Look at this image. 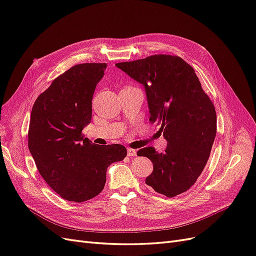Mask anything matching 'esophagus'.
Returning a JSON list of instances; mask_svg holds the SVG:
<instances>
[{"label": "esophagus", "instance_id": "obj_1", "mask_svg": "<svg viewBox=\"0 0 256 256\" xmlns=\"http://www.w3.org/2000/svg\"><path fill=\"white\" fill-rule=\"evenodd\" d=\"M127 152H128V156H129V157H134V156H136V150L128 148Z\"/></svg>", "mask_w": 256, "mask_h": 256}]
</instances>
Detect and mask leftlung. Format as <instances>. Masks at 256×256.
<instances>
[{
	"label": "left lung",
	"instance_id": "1",
	"mask_svg": "<svg viewBox=\"0 0 256 256\" xmlns=\"http://www.w3.org/2000/svg\"><path fill=\"white\" fill-rule=\"evenodd\" d=\"M116 67L144 85L150 122L160 126L168 141L162 152L152 146L136 152L154 164L146 184L168 198L189 190L203 172L216 132L214 106L194 69L168 54L122 62Z\"/></svg>",
	"mask_w": 256,
	"mask_h": 256
}]
</instances>
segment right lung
I'll list each match as a JSON object with an SVG mask.
<instances>
[{
    "instance_id": "obj_1",
    "label": "right lung",
    "mask_w": 256,
    "mask_h": 256,
    "mask_svg": "<svg viewBox=\"0 0 256 256\" xmlns=\"http://www.w3.org/2000/svg\"><path fill=\"white\" fill-rule=\"evenodd\" d=\"M106 63L74 65L37 97L30 112L28 150L49 187L81 203L104 188L106 168L127 156L120 144L97 146L82 134L92 120V99Z\"/></svg>"
}]
</instances>
